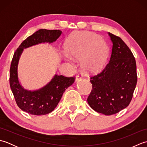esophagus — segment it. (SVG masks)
<instances>
[{"instance_id": "34e87169", "label": "esophagus", "mask_w": 147, "mask_h": 147, "mask_svg": "<svg viewBox=\"0 0 147 147\" xmlns=\"http://www.w3.org/2000/svg\"><path fill=\"white\" fill-rule=\"evenodd\" d=\"M81 80H82V77L80 76H78L76 77V82H79V81H80Z\"/></svg>"}]
</instances>
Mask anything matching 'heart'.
<instances>
[{
  "label": "heart",
  "mask_w": 147,
  "mask_h": 147,
  "mask_svg": "<svg viewBox=\"0 0 147 147\" xmlns=\"http://www.w3.org/2000/svg\"><path fill=\"white\" fill-rule=\"evenodd\" d=\"M65 53L61 57L74 67V60L80 61L83 69L94 73L102 69L107 61L108 47L100 36L88 32L73 34L65 43Z\"/></svg>",
  "instance_id": "1"
}]
</instances>
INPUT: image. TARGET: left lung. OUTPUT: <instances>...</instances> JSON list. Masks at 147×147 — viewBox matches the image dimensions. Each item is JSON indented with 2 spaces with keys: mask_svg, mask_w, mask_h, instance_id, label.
I'll use <instances>...</instances> for the list:
<instances>
[{
  "mask_svg": "<svg viewBox=\"0 0 147 147\" xmlns=\"http://www.w3.org/2000/svg\"><path fill=\"white\" fill-rule=\"evenodd\" d=\"M112 43L109 63L91 78L93 90L88 103L93 110L106 115L116 114L129 105L137 83L135 59L119 37L108 33Z\"/></svg>",
  "mask_w": 147,
  "mask_h": 147,
  "instance_id": "left-lung-1",
  "label": "left lung"
}]
</instances>
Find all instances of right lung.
<instances>
[{"label": "right lung", "mask_w": 147, "mask_h": 147, "mask_svg": "<svg viewBox=\"0 0 147 147\" xmlns=\"http://www.w3.org/2000/svg\"><path fill=\"white\" fill-rule=\"evenodd\" d=\"M62 33L59 30L40 29L28 37L16 51L10 68V86L16 104L22 111L32 115L51 113L57 107L64 91L74 82L73 77L55 74L42 88L34 90L25 89L18 77V64L24 49L40 43H52Z\"/></svg>", "instance_id": "add662e5"}]
</instances>
